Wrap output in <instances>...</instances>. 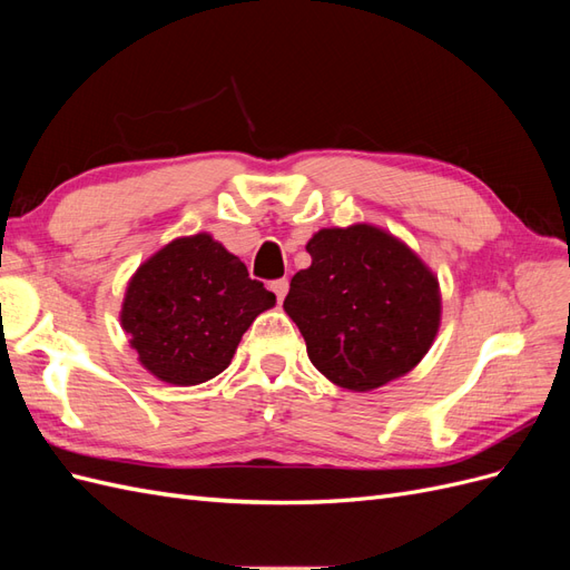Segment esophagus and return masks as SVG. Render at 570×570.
<instances>
[{
	"instance_id": "esophagus-1",
	"label": "esophagus",
	"mask_w": 570,
	"mask_h": 570,
	"mask_svg": "<svg viewBox=\"0 0 570 570\" xmlns=\"http://www.w3.org/2000/svg\"><path fill=\"white\" fill-rule=\"evenodd\" d=\"M271 289H273V295L278 297V302H283V299H285V295H287V289H289V281H287V278L273 281V283H271Z\"/></svg>"
}]
</instances>
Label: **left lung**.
I'll list each match as a JSON object with an SVG mask.
<instances>
[{
  "instance_id": "8db88e82",
  "label": "left lung",
  "mask_w": 570,
  "mask_h": 570,
  "mask_svg": "<svg viewBox=\"0 0 570 570\" xmlns=\"http://www.w3.org/2000/svg\"><path fill=\"white\" fill-rule=\"evenodd\" d=\"M306 252L312 266L283 306L327 381L366 392L416 366L440 325L438 278L421 258L373 226L318 230Z\"/></svg>"
}]
</instances>
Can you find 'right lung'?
<instances>
[{"label": "right lung", "instance_id": "add662e5", "mask_svg": "<svg viewBox=\"0 0 570 570\" xmlns=\"http://www.w3.org/2000/svg\"><path fill=\"white\" fill-rule=\"evenodd\" d=\"M273 304V292L252 281L237 256L199 233L137 268L120 323L149 373L199 385L228 368L252 321Z\"/></svg>", "mask_w": 570, "mask_h": 570}]
</instances>
